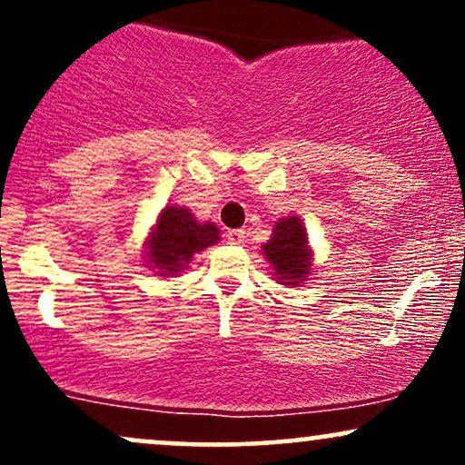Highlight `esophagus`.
<instances>
[{"label":"esophagus","mask_w":465,"mask_h":465,"mask_svg":"<svg viewBox=\"0 0 465 465\" xmlns=\"http://www.w3.org/2000/svg\"><path fill=\"white\" fill-rule=\"evenodd\" d=\"M244 229H232V232H227V242L229 244H240V242H244Z\"/></svg>","instance_id":"obj_1"}]
</instances>
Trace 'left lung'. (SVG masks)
<instances>
[{"instance_id": "1", "label": "left lung", "mask_w": 465, "mask_h": 465, "mask_svg": "<svg viewBox=\"0 0 465 465\" xmlns=\"http://www.w3.org/2000/svg\"><path fill=\"white\" fill-rule=\"evenodd\" d=\"M264 258L273 266V275L284 286H302L311 273L312 251L308 247L306 225L300 216L280 218L273 236L262 244Z\"/></svg>"}]
</instances>
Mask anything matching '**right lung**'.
Masks as SVG:
<instances>
[{"label": "right lung", "instance_id": "1", "mask_svg": "<svg viewBox=\"0 0 465 465\" xmlns=\"http://www.w3.org/2000/svg\"><path fill=\"white\" fill-rule=\"evenodd\" d=\"M221 240L214 223H199L188 207L168 205L146 240V262L157 275L174 277L196 253Z\"/></svg>", "mask_w": 465, "mask_h": 465}]
</instances>
